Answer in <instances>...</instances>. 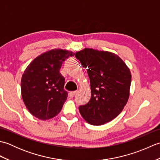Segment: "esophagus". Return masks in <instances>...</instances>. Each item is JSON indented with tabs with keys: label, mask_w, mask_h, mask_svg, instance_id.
Listing matches in <instances>:
<instances>
[{
	"label": "esophagus",
	"mask_w": 160,
	"mask_h": 160,
	"mask_svg": "<svg viewBox=\"0 0 160 160\" xmlns=\"http://www.w3.org/2000/svg\"><path fill=\"white\" fill-rule=\"evenodd\" d=\"M77 93H78L77 91H72V92H70V93H69V97H71V98H73Z\"/></svg>",
	"instance_id": "34e87169"
}]
</instances>
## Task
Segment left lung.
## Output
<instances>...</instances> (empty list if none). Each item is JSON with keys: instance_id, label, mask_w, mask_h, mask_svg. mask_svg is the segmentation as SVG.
Returning <instances> with one entry per match:
<instances>
[{"instance_id": "1", "label": "left lung", "mask_w": 160, "mask_h": 160, "mask_svg": "<svg viewBox=\"0 0 160 160\" xmlns=\"http://www.w3.org/2000/svg\"><path fill=\"white\" fill-rule=\"evenodd\" d=\"M76 57L87 69L91 97L79 107L82 117L91 125H102L113 120L127 104L131 73L127 64L114 53L85 48Z\"/></svg>"}]
</instances>
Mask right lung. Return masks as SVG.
<instances>
[{
	"instance_id": "1",
	"label": "right lung",
	"mask_w": 160,
	"mask_h": 160,
	"mask_svg": "<svg viewBox=\"0 0 160 160\" xmlns=\"http://www.w3.org/2000/svg\"><path fill=\"white\" fill-rule=\"evenodd\" d=\"M75 53L53 49L40 54L27 67L22 76L21 95L29 113L41 120L58 114L68 94L60 73L63 61Z\"/></svg>"
}]
</instances>
